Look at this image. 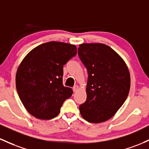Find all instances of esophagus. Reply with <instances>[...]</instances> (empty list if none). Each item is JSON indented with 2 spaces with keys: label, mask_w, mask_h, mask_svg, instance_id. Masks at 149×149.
<instances>
[{
  "label": "esophagus",
  "mask_w": 149,
  "mask_h": 149,
  "mask_svg": "<svg viewBox=\"0 0 149 149\" xmlns=\"http://www.w3.org/2000/svg\"><path fill=\"white\" fill-rule=\"evenodd\" d=\"M78 88H78V86H75L73 88V91H74V92H76V91H77L78 90Z\"/></svg>",
  "instance_id": "obj_1"
}]
</instances>
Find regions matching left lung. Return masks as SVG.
Instances as JSON below:
<instances>
[{"label":"left lung","mask_w":149,"mask_h":149,"mask_svg":"<svg viewBox=\"0 0 149 149\" xmlns=\"http://www.w3.org/2000/svg\"><path fill=\"white\" fill-rule=\"evenodd\" d=\"M78 54L88 73L87 99L80 105V112L91 123L105 122L128 96L130 71L122 57L104 44H81Z\"/></svg>","instance_id":"8db88e82"}]
</instances>
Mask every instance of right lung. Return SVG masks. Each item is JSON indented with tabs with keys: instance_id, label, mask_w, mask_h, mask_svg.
<instances>
[{
	"instance_id": "right-lung-1",
	"label": "right lung",
	"mask_w": 149,
	"mask_h": 149,
	"mask_svg": "<svg viewBox=\"0 0 149 149\" xmlns=\"http://www.w3.org/2000/svg\"><path fill=\"white\" fill-rule=\"evenodd\" d=\"M76 54L75 45L49 42L30 51L21 62L16 88L24 107L36 118H54L72 95L71 88L63 85V67Z\"/></svg>"
}]
</instances>
